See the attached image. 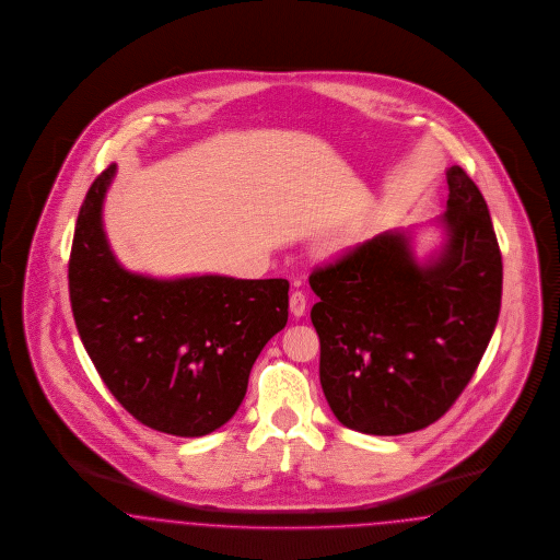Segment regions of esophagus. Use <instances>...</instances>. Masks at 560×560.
<instances>
[{"label":"esophagus","instance_id":"1","mask_svg":"<svg viewBox=\"0 0 560 560\" xmlns=\"http://www.w3.org/2000/svg\"><path fill=\"white\" fill-rule=\"evenodd\" d=\"M290 311L293 316L306 313V295L302 291H293L290 295Z\"/></svg>","mask_w":560,"mask_h":560}]
</instances>
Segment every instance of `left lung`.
<instances>
[{
    "label": "left lung",
    "instance_id": "1",
    "mask_svg": "<svg viewBox=\"0 0 560 560\" xmlns=\"http://www.w3.org/2000/svg\"><path fill=\"white\" fill-rule=\"evenodd\" d=\"M444 244L417 260L412 233L385 231L311 275L320 385L337 421L402 435L444 417L492 339L502 256L488 203L460 166L446 171Z\"/></svg>",
    "mask_w": 560,
    "mask_h": 560
}]
</instances>
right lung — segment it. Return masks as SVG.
<instances>
[{
  "instance_id": "obj_1",
  "label": "right lung",
  "mask_w": 560,
  "mask_h": 560,
  "mask_svg": "<svg viewBox=\"0 0 560 560\" xmlns=\"http://www.w3.org/2000/svg\"><path fill=\"white\" fill-rule=\"evenodd\" d=\"M110 164L81 206L68 291L81 341L127 412L168 435L200 438L240 408L252 364L288 323V279L200 275L156 279L125 269L102 206Z\"/></svg>"
}]
</instances>
